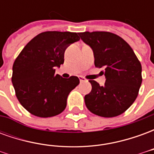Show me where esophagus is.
<instances>
[{
	"label": "esophagus",
	"instance_id": "esophagus-1",
	"mask_svg": "<svg viewBox=\"0 0 154 154\" xmlns=\"http://www.w3.org/2000/svg\"><path fill=\"white\" fill-rule=\"evenodd\" d=\"M79 80H80L81 82H86V81H87V79H85V78L82 77H79Z\"/></svg>",
	"mask_w": 154,
	"mask_h": 154
}]
</instances>
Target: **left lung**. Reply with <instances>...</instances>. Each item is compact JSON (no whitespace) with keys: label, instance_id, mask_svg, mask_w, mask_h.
<instances>
[{"label":"left lung","instance_id":"obj_1","mask_svg":"<svg viewBox=\"0 0 154 154\" xmlns=\"http://www.w3.org/2000/svg\"><path fill=\"white\" fill-rule=\"evenodd\" d=\"M78 35L93 51L95 66L106 67L104 86L89 81L91 91L85 96L86 106L101 117L121 115L138 97L142 83L140 62L129 44L115 34L97 31Z\"/></svg>","mask_w":154,"mask_h":154}]
</instances>
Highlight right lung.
<instances>
[{
    "instance_id": "1",
    "label": "right lung",
    "mask_w": 154,
    "mask_h": 154,
    "mask_svg": "<svg viewBox=\"0 0 154 154\" xmlns=\"http://www.w3.org/2000/svg\"><path fill=\"white\" fill-rule=\"evenodd\" d=\"M80 40L78 33L47 31L32 38L13 64L12 83L22 106L35 116L52 117L67 106L71 91L79 78H63L55 67L64 63V53L70 44Z\"/></svg>"
}]
</instances>
